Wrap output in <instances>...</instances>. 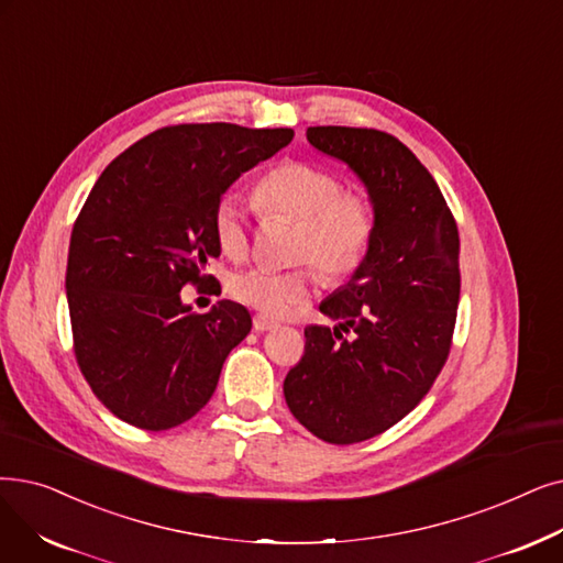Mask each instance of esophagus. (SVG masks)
<instances>
[{
    "mask_svg": "<svg viewBox=\"0 0 563 563\" xmlns=\"http://www.w3.org/2000/svg\"><path fill=\"white\" fill-rule=\"evenodd\" d=\"M276 327H278V322L268 320L266 314H255V317H253V329H255V331H274Z\"/></svg>",
    "mask_w": 563,
    "mask_h": 563,
    "instance_id": "34e87169",
    "label": "esophagus"
}]
</instances>
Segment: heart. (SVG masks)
Instances as JSON below:
<instances>
[{"instance_id": "obj_1", "label": "heart", "mask_w": 563, "mask_h": 563, "mask_svg": "<svg viewBox=\"0 0 563 563\" xmlns=\"http://www.w3.org/2000/svg\"><path fill=\"white\" fill-rule=\"evenodd\" d=\"M255 202L266 216H283L299 223L297 260H310L329 278L352 276L375 236L373 202L358 190H342L329 169L287 161L266 173L255 186ZM216 241L221 251L241 260L249 253V216L234 192L216 207ZM317 285L314 266L295 272L255 266L230 278V295L268 317H285L303 306Z\"/></svg>"}]
</instances>
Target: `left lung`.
<instances>
[{"label":"left lung","mask_w":563,"mask_h":563,"mask_svg":"<svg viewBox=\"0 0 563 563\" xmlns=\"http://www.w3.org/2000/svg\"><path fill=\"white\" fill-rule=\"evenodd\" d=\"M306 137L365 186L375 236L350 283L320 303L338 324L306 327V352L283 394L314 437L356 444L405 419L446 363L460 301V236L437 181L394 135L312 126Z\"/></svg>","instance_id":"obj_1"}]
</instances>
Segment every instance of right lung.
Listing matches in <instances>:
<instances>
[{
    "label": "right lung",
    "instance_id": "obj_1",
    "mask_svg": "<svg viewBox=\"0 0 563 563\" xmlns=\"http://www.w3.org/2000/svg\"><path fill=\"white\" fill-rule=\"evenodd\" d=\"M291 137V129L167 126L93 184L70 232L66 299L80 371L117 419L167 430L213 396L251 312L223 299L198 314L181 287L202 285L221 255L213 218L225 190Z\"/></svg>",
    "mask_w": 563,
    "mask_h": 563
}]
</instances>
